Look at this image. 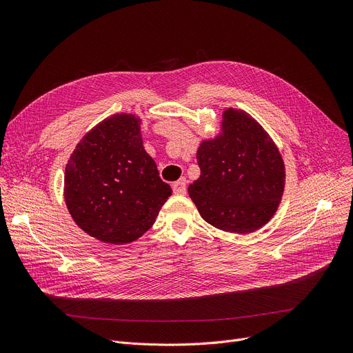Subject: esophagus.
<instances>
[{"label":"esophagus","mask_w":353,"mask_h":353,"mask_svg":"<svg viewBox=\"0 0 353 353\" xmlns=\"http://www.w3.org/2000/svg\"><path fill=\"white\" fill-rule=\"evenodd\" d=\"M186 179H180L176 183H173V192L174 194H184L186 193Z\"/></svg>","instance_id":"esophagus-1"}]
</instances>
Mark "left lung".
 Here are the masks:
<instances>
[{
	"label": "left lung",
	"mask_w": 353,
	"mask_h": 353,
	"mask_svg": "<svg viewBox=\"0 0 353 353\" xmlns=\"http://www.w3.org/2000/svg\"><path fill=\"white\" fill-rule=\"evenodd\" d=\"M223 136L197 150L200 177L189 196L200 216L230 233H252L274 214L285 189V164L273 140L245 111L223 114Z\"/></svg>",
	"instance_id": "left-lung-1"
}]
</instances>
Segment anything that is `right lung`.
I'll list each match as a JSON object with an SVG mask.
<instances>
[{
	"label": "right lung",
	"mask_w": 353,
	"mask_h": 353,
	"mask_svg": "<svg viewBox=\"0 0 353 353\" xmlns=\"http://www.w3.org/2000/svg\"><path fill=\"white\" fill-rule=\"evenodd\" d=\"M64 196L74 221L101 242H133L150 229L172 188L143 147L140 120L114 114L88 132L72 152Z\"/></svg>",
	"instance_id": "1"
}]
</instances>
